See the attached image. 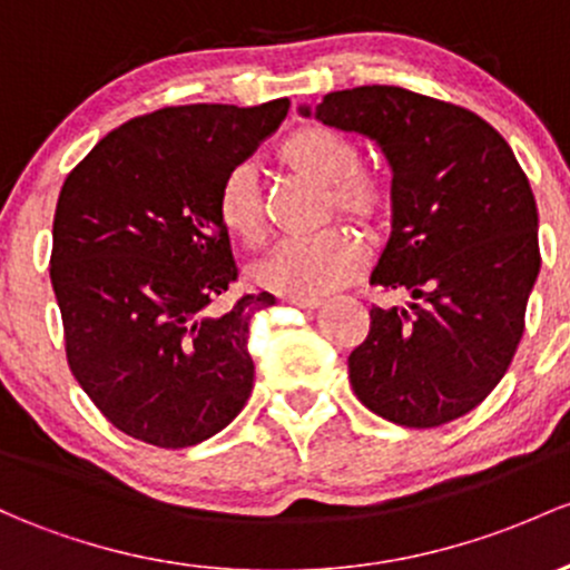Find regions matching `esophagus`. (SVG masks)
Returning a JSON list of instances; mask_svg holds the SVG:
<instances>
[{"mask_svg": "<svg viewBox=\"0 0 570 570\" xmlns=\"http://www.w3.org/2000/svg\"><path fill=\"white\" fill-rule=\"evenodd\" d=\"M291 304H296L302 309H317L321 307V298H291Z\"/></svg>", "mask_w": 570, "mask_h": 570, "instance_id": "obj_1", "label": "esophagus"}]
</instances>
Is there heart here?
<instances>
[{"label":"heart","mask_w":570,"mask_h":570,"mask_svg":"<svg viewBox=\"0 0 570 570\" xmlns=\"http://www.w3.org/2000/svg\"><path fill=\"white\" fill-rule=\"evenodd\" d=\"M279 163L298 179L326 187L323 219L340 214L364 228H377L389 219L394 204L389 181L361 168L358 144L345 132L326 125L298 127L279 146ZM217 214L225 230L247 247L266 238V204L253 165L238 163L225 174L217 193ZM364 258V247L351 230L328 228L312 238L277 244L266 258L255 263L253 277L279 296L315 298L356 279Z\"/></svg>","instance_id":"heart-1"}]
</instances>
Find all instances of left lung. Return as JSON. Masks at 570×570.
Segmentation results:
<instances>
[{
	"label": "left lung",
	"instance_id": "left-lung-1",
	"mask_svg": "<svg viewBox=\"0 0 570 570\" xmlns=\"http://www.w3.org/2000/svg\"><path fill=\"white\" fill-rule=\"evenodd\" d=\"M323 125L358 132L391 165V236L370 283L413 296L370 309L347 375L372 413L432 430L500 383L535 285L538 209L511 146L479 114L402 87L332 91Z\"/></svg>",
	"mask_w": 570,
	"mask_h": 570
}]
</instances>
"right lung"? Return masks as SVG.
<instances>
[{"instance_id": "add662e5", "label": "right lung", "mask_w": 570, "mask_h": 570, "mask_svg": "<svg viewBox=\"0 0 570 570\" xmlns=\"http://www.w3.org/2000/svg\"><path fill=\"white\" fill-rule=\"evenodd\" d=\"M291 100L170 106L125 121L67 174L51 285L70 372L119 432L160 449L204 443L253 394L255 309L217 214L225 174L283 125Z\"/></svg>"}]
</instances>
